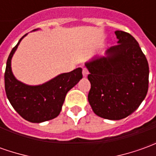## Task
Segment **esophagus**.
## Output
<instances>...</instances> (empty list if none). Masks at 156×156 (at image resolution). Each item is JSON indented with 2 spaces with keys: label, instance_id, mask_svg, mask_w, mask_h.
<instances>
[{
  "label": "esophagus",
  "instance_id": "obj_1",
  "mask_svg": "<svg viewBox=\"0 0 156 156\" xmlns=\"http://www.w3.org/2000/svg\"><path fill=\"white\" fill-rule=\"evenodd\" d=\"M88 74H89V71L87 70V68H83V77H87Z\"/></svg>",
  "mask_w": 156,
  "mask_h": 156
}]
</instances>
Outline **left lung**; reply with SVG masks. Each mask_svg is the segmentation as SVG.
I'll return each instance as SVG.
<instances>
[{
  "label": "left lung",
  "mask_w": 156,
  "mask_h": 156,
  "mask_svg": "<svg viewBox=\"0 0 156 156\" xmlns=\"http://www.w3.org/2000/svg\"><path fill=\"white\" fill-rule=\"evenodd\" d=\"M117 45L105 56L85 63L91 88L88 101L101 118L119 120L131 114L144 100L149 88V64L131 34L116 30Z\"/></svg>",
  "instance_id": "1"
}]
</instances>
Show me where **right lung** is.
Here are the masks:
<instances>
[{
  "mask_svg": "<svg viewBox=\"0 0 156 156\" xmlns=\"http://www.w3.org/2000/svg\"><path fill=\"white\" fill-rule=\"evenodd\" d=\"M26 35L20 38L8 56L4 76L5 90L12 108L22 118L30 122L42 123L60 114L67 92L83 78L82 68L61 73L39 85H28L19 81L12 72L11 61L21 40Z\"/></svg>",
  "mask_w": 156,
  "mask_h": 156,
  "instance_id": "add662e5",
  "label": "right lung"
}]
</instances>
